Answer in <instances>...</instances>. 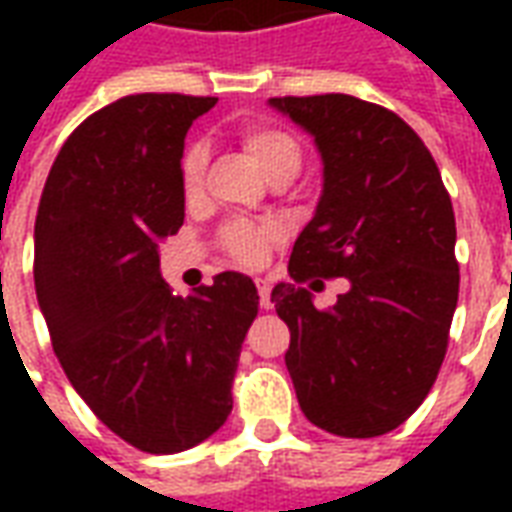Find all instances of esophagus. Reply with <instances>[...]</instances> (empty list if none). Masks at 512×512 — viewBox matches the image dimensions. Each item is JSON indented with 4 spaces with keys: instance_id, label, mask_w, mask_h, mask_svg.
Instances as JSON below:
<instances>
[{
    "instance_id": "obj_1",
    "label": "esophagus",
    "mask_w": 512,
    "mask_h": 512,
    "mask_svg": "<svg viewBox=\"0 0 512 512\" xmlns=\"http://www.w3.org/2000/svg\"><path fill=\"white\" fill-rule=\"evenodd\" d=\"M257 293H260V307H263V310H271L274 301H271V285H268L266 279H257Z\"/></svg>"
}]
</instances>
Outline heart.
<instances>
[{
    "instance_id": "obj_1",
    "label": "heart",
    "mask_w": 512,
    "mask_h": 512,
    "mask_svg": "<svg viewBox=\"0 0 512 512\" xmlns=\"http://www.w3.org/2000/svg\"><path fill=\"white\" fill-rule=\"evenodd\" d=\"M241 147L246 156L255 161V167L266 175L271 183H288L296 178L304 161V150L296 136L274 123H249L241 128ZM205 167L208 153L202 145H189L180 156V189L183 197L194 202L205 186ZM282 230L271 222H246L233 219L219 230V246L241 266H263L271 255V249L279 244Z\"/></svg>"
}]
</instances>
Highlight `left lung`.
I'll use <instances>...</instances> for the list:
<instances>
[{
    "label": "left lung",
    "instance_id": "8db88e82",
    "mask_svg": "<svg viewBox=\"0 0 512 512\" xmlns=\"http://www.w3.org/2000/svg\"><path fill=\"white\" fill-rule=\"evenodd\" d=\"M315 136L323 191L271 290L288 323L285 365L304 417L345 439L403 425L428 397L458 304L455 213L439 167L406 120L343 93L271 98ZM345 276L318 311L303 288Z\"/></svg>",
    "mask_w": 512,
    "mask_h": 512
}]
</instances>
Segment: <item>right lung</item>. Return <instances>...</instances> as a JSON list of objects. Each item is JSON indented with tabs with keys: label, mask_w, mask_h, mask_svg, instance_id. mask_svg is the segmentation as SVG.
Here are the masks:
<instances>
[{
	"label": "right lung",
	"mask_w": 512,
	"mask_h": 512,
	"mask_svg": "<svg viewBox=\"0 0 512 512\" xmlns=\"http://www.w3.org/2000/svg\"><path fill=\"white\" fill-rule=\"evenodd\" d=\"M216 98L126 95L62 145L35 219V293L65 376L131 447L172 455L233 411V378L257 318L238 271L175 296L158 246L183 224L186 131Z\"/></svg>",
	"instance_id": "add662e5"
}]
</instances>
